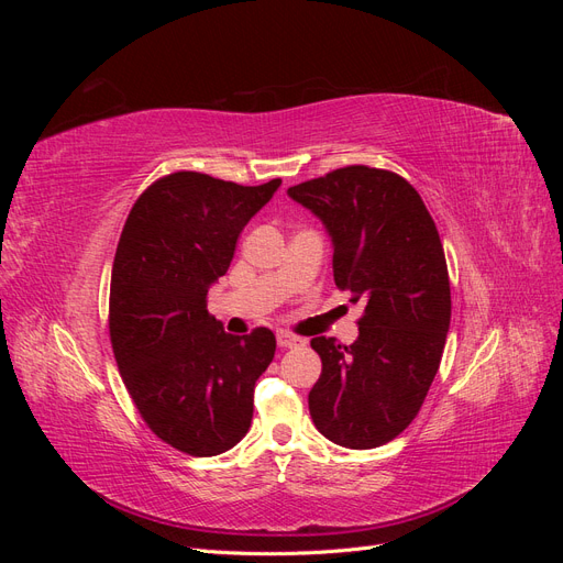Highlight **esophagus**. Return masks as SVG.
I'll return each instance as SVG.
<instances>
[{"instance_id":"obj_1","label":"esophagus","mask_w":563,"mask_h":563,"mask_svg":"<svg viewBox=\"0 0 563 563\" xmlns=\"http://www.w3.org/2000/svg\"><path fill=\"white\" fill-rule=\"evenodd\" d=\"M277 345L282 350H291V347H300L302 345V338L294 335V333H286V331H279L277 333Z\"/></svg>"}]
</instances>
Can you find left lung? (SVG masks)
I'll list each match as a JSON object with an SVG mask.
<instances>
[{
	"label": "left lung",
	"instance_id": "1",
	"mask_svg": "<svg viewBox=\"0 0 563 563\" xmlns=\"http://www.w3.org/2000/svg\"><path fill=\"white\" fill-rule=\"evenodd\" d=\"M327 225L333 279L364 300L360 338H312L321 376L310 389L314 428L345 449H376L418 416L451 323L444 246L416 187L395 172L354 164L288 187Z\"/></svg>",
	"mask_w": 563,
	"mask_h": 563
}]
</instances>
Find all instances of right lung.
Wrapping results in <instances>:
<instances>
[{
	"label": "right lung",
	"mask_w": 563,
	"mask_h": 563,
	"mask_svg": "<svg viewBox=\"0 0 563 563\" xmlns=\"http://www.w3.org/2000/svg\"><path fill=\"white\" fill-rule=\"evenodd\" d=\"M282 185L176 172L135 199L110 279V343L129 395L168 446L209 457L251 428L253 387L277 350L261 327L230 335L207 310L244 225Z\"/></svg>",
	"instance_id": "right-lung-1"
}]
</instances>
